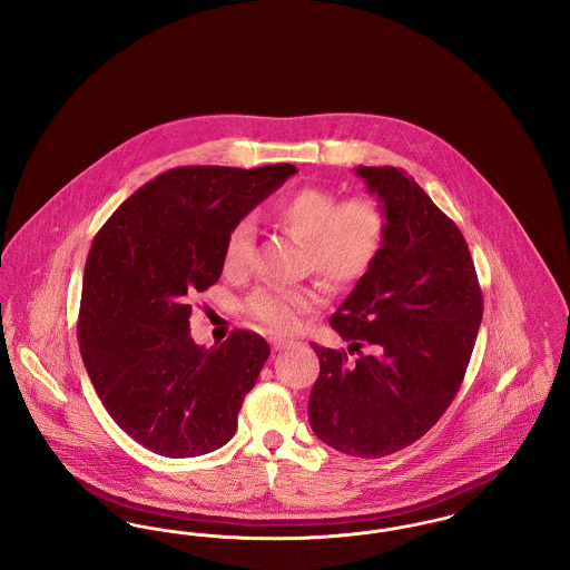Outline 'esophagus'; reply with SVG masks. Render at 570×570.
Masks as SVG:
<instances>
[{
  "label": "esophagus",
  "mask_w": 570,
  "mask_h": 570,
  "mask_svg": "<svg viewBox=\"0 0 570 570\" xmlns=\"http://www.w3.org/2000/svg\"><path fill=\"white\" fill-rule=\"evenodd\" d=\"M291 344H293L291 340H282V337H272L273 351H282V348H286V346H291Z\"/></svg>",
  "instance_id": "esophagus-1"
}]
</instances>
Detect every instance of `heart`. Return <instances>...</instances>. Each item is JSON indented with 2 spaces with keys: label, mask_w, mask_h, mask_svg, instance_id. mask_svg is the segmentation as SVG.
Returning <instances> with one entry per match:
<instances>
[{
  "label": "heart",
  "mask_w": 570,
  "mask_h": 570,
  "mask_svg": "<svg viewBox=\"0 0 570 570\" xmlns=\"http://www.w3.org/2000/svg\"><path fill=\"white\" fill-rule=\"evenodd\" d=\"M273 217L305 242V267L328 284L346 286L361 279L374 265L382 244V214L370 198H346L325 188H298L273 205ZM254 258V224L239 219L224 245V269L244 273ZM318 305L314 288L263 286L254 291L245 307L261 325L288 333L303 314Z\"/></svg>",
  "instance_id": "heart-1"
}]
</instances>
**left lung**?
<instances>
[{
	"label": "left lung",
	"mask_w": 570,
	"mask_h": 570,
	"mask_svg": "<svg viewBox=\"0 0 570 570\" xmlns=\"http://www.w3.org/2000/svg\"><path fill=\"white\" fill-rule=\"evenodd\" d=\"M354 173L379 198L382 244L370 272L331 316L356 348L318 344L309 425L335 451L376 460L428 434L460 391L483 318L468 244L423 188L393 166ZM367 345L372 354H361Z\"/></svg>",
	"instance_id": "1"
}]
</instances>
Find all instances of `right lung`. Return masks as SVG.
I'll return each mask as SVG.
<instances>
[{"label":"right lung","instance_id":"obj_1","mask_svg":"<svg viewBox=\"0 0 570 570\" xmlns=\"http://www.w3.org/2000/svg\"><path fill=\"white\" fill-rule=\"evenodd\" d=\"M295 173L170 168L98 230L82 275V363L112 421L145 449L198 458L235 434L272 351L244 328L214 348L194 344L191 298L219 279L230 228Z\"/></svg>","mask_w":570,"mask_h":570}]
</instances>
